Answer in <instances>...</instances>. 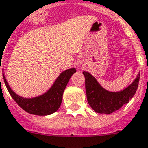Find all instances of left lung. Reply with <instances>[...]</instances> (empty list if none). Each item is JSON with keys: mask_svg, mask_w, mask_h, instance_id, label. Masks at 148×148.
Returning a JSON list of instances; mask_svg holds the SVG:
<instances>
[{"mask_svg": "<svg viewBox=\"0 0 148 148\" xmlns=\"http://www.w3.org/2000/svg\"><path fill=\"white\" fill-rule=\"evenodd\" d=\"M82 73L85 76L87 101L95 112L105 114H110L129 103L137 91L140 79L138 74L134 81L125 90L112 92L104 90L91 74L87 72Z\"/></svg>", "mask_w": 148, "mask_h": 148, "instance_id": "left-lung-1", "label": "left lung"}]
</instances>
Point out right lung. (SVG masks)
I'll return each mask as SVG.
<instances>
[{
  "instance_id": "add662e5",
  "label": "right lung",
  "mask_w": 148,
  "mask_h": 148,
  "mask_svg": "<svg viewBox=\"0 0 148 148\" xmlns=\"http://www.w3.org/2000/svg\"><path fill=\"white\" fill-rule=\"evenodd\" d=\"M75 72L76 69L75 68L69 69L62 72L48 92L40 97L32 99L23 98L14 93L8 84L4 74L3 77L4 83L11 97L24 110L31 114L45 116L55 113L59 108L62 100L64 90L68 84L69 79Z\"/></svg>"
}]
</instances>
